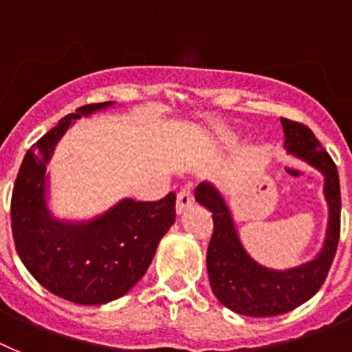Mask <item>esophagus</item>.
I'll list each match as a JSON object with an SVG mask.
<instances>
[{
    "label": "esophagus",
    "mask_w": 352,
    "mask_h": 352,
    "mask_svg": "<svg viewBox=\"0 0 352 352\" xmlns=\"http://www.w3.org/2000/svg\"><path fill=\"white\" fill-rule=\"evenodd\" d=\"M192 201H195V196H192V192L189 191L188 188L180 189V191L177 192V212H179V214H182L186 208L191 207Z\"/></svg>",
    "instance_id": "1"
}]
</instances>
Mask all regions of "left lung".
I'll return each mask as SVG.
<instances>
[{
  "mask_svg": "<svg viewBox=\"0 0 352 352\" xmlns=\"http://www.w3.org/2000/svg\"><path fill=\"white\" fill-rule=\"evenodd\" d=\"M280 122L287 153L324 175L328 230L321 252L314 259L289 270L263 267L240 242L226 199L214 184L201 182L195 191L196 201L207 207L214 219V233L207 251L212 291L224 307L251 318L286 314L312 298L330 272L340 239V182L333 160L305 124L289 119H280Z\"/></svg>",
  "mask_w": 352,
  "mask_h": 352,
  "instance_id": "8db88e82",
  "label": "left lung"
}]
</instances>
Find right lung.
<instances>
[{"label":"right lung","mask_w":352,"mask_h":352,"mask_svg":"<svg viewBox=\"0 0 352 352\" xmlns=\"http://www.w3.org/2000/svg\"><path fill=\"white\" fill-rule=\"evenodd\" d=\"M93 103L63 117L22 160L12 192V233L24 267L50 293L80 305L121 298L144 277L157 243L175 223V195L160 201L124 198L91 221H59L47 207V163L66 129Z\"/></svg>","instance_id":"obj_1"}]
</instances>
